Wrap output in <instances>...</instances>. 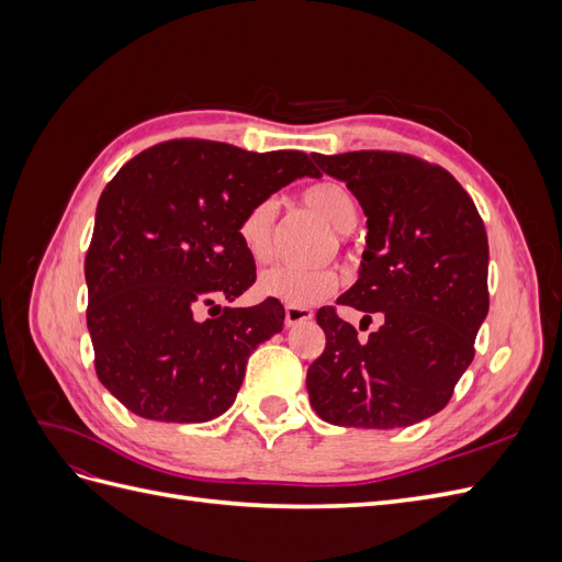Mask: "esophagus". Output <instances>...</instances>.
I'll return each mask as SVG.
<instances>
[{"mask_svg": "<svg viewBox=\"0 0 562 562\" xmlns=\"http://www.w3.org/2000/svg\"><path fill=\"white\" fill-rule=\"evenodd\" d=\"M314 316V312L310 307H293V304H288L285 307V328H293L297 323L310 321Z\"/></svg>", "mask_w": 562, "mask_h": 562, "instance_id": "esophagus-1", "label": "esophagus"}]
</instances>
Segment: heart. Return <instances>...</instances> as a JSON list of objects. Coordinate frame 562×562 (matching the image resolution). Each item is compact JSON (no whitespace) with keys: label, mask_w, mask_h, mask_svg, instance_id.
I'll list each match as a JSON object with an SVG mask.
<instances>
[{"label":"heart","mask_w":562,"mask_h":562,"mask_svg":"<svg viewBox=\"0 0 562 562\" xmlns=\"http://www.w3.org/2000/svg\"><path fill=\"white\" fill-rule=\"evenodd\" d=\"M304 206L337 232H349L359 217V206L349 187L337 180H318L302 192ZM271 225H274V201H255L236 225V236L255 262H265L271 250ZM339 285V279L328 269H297V267H271L260 277L258 291L265 297L279 300L293 307L316 304L330 297Z\"/></svg>","instance_id":"1"}]
</instances>
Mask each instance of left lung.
I'll return each instance as SVG.
<instances>
[{
  "label": "left lung",
  "mask_w": 562,
  "mask_h": 562,
  "mask_svg": "<svg viewBox=\"0 0 562 562\" xmlns=\"http://www.w3.org/2000/svg\"><path fill=\"white\" fill-rule=\"evenodd\" d=\"M312 157L368 215L359 281L337 302L382 326L361 342L335 307L316 312L326 349L307 370L310 403L337 427H411L443 411L473 361L490 307L485 225L438 164L386 149Z\"/></svg>",
  "instance_id": "1"
}]
</instances>
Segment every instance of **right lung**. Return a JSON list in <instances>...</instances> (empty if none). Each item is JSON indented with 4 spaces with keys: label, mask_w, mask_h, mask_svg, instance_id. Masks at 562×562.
<instances>
[{
    "label": "right lung",
    "mask_w": 562,
    "mask_h": 562,
    "mask_svg": "<svg viewBox=\"0 0 562 562\" xmlns=\"http://www.w3.org/2000/svg\"><path fill=\"white\" fill-rule=\"evenodd\" d=\"M302 176L318 171L297 149L258 155L180 138L140 151L108 182L83 260L87 326L98 380L131 413L209 422L234 403L248 356L285 318L271 297L215 304L255 283L236 225L255 201ZM201 306L216 314L199 322Z\"/></svg>",
    "instance_id": "1"
}]
</instances>
